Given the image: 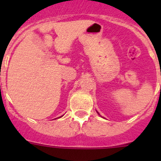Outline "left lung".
<instances>
[{
	"mask_svg": "<svg viewBox=\"0 0 161 161\" xmlns=\"http://www.w3.org/2000/svg\"><path fill=\"white\" fill-rule=\"evenodd\" d=\"M97 113H98V112H97ZM98 114H99V113H98Z\"/></svg>",
	"mask_w": 161,
	"mask_h": 161,
	"instance_id": "8db88e82",
	"label": "left lung"
}]
</instances>
